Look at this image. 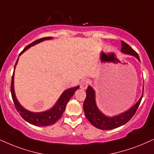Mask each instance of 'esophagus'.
<instances>
[{"mask_svg": "<svg viewBox=\"0 0 154 154\" xmlns=\"http://www.w3.org/2000/svg\"><path fill=\"white\" fill-rule=\"evenodd\" d=\"M87 86H88V80L87 79H84L81 82L80 87L82 89H86L87 88Z\"/></svg>", "mask_w": 154, "mask_h": 154, "instance_id": "1", "label": "esophagus"}]
</instances>
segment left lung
I'll use <instances>...</instances> for the list:
<instances>
[{
    "label": "left lung",
    "instance_id": "1",
    "mask_svg": "<svg viewBox=\"0 0 154 154\" xmlns=\"http://www.w3.org/2000/svg\"><path fill=\"white\" fill-rule=\"evenodd\" d=\"M121 43H122L121 52L122 53L135 57L140 62L139 54L134 51L129 45L124 41L121 42ZM86 95V99L83 104L85 116L93 126H94L97 129L102 130L114 129L127 123L137 112L143 97V93H142L138 102L127 111L119 114L117 115L109 116L102 113L98 108L96 102V93H95L94 89L91 86L87 87Z\"/></svg>",
    "mask_w": 154,
    "mask_h": 154
}]
</instances>
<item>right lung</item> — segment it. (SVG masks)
<instances>
[{
    "label": "right lung",
    "instance_id": "right-lung-1",
    "mask_svg": "<svg viewBox=\"0 0 154 154\" xmlns=\"http://www.w3.org/2000/svg\"><path fill=\"white\" fill-rule=\"evenodd\" d=\"M52 39V37H45V38H42L37 40L34 41L32 43L28 45L24 48V50L20 52L19 56H20L23 52L26 51L27 50L29 49L30 47H32L35 45L40 43L42 41L48 40H51ZM19 58H17L16 63H15V67H14V72H13V77H12V81H11V94H12V98L14 102L15 106L16 108L17 112H19L20 115L22 116L24 120L28 122L32 125L37 126H47L52 125V124H55L56 122H57L63 115L64 111H65L66 108V105H67V102L70 100L71 97L73 96L75 94L76 90H77L79 88V86L72 87V88H69L66 89L63 92V94L60 95V97L58 99L57 102L54 104V105L50 109L44 111L42 112H30L26 109H25L20 103L18 102L17 99L16 98L15 93V89H14V75H15V69L16 67L17 61H18Z\"/></svg>",
    "mask_w": 154,
    "mask_h": 154
}]
</instances>
